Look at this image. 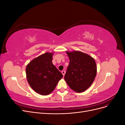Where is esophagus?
<instances>
[{
	"label": "esophagus",
	"mask_w": 125,
	"mask_h": 125,
	"mask_svg": "<svg viewBox=\"0 0 125 125\" xmlns=\"http://www.w3.org/2000/svg\"><path fill=\"white\" fill-rule=\"evenodd\" d=\"M62 74H63V76H64V75H65V74L66 71H65V70H62Z\"/></svg>",
	"instance_id": "34e87169"
}]
</instances>
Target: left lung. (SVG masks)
Returning <instances> with one entry per match:
<instances>
[{
	"label": "left lung",
	"instance_id": "obj_1",
	"mask_svg": "<svg viewBox=\"0 0 125 125\" xmlns=\"http://www.w3.org/2000/svg\"><path fill=\"white\" fill-rule=\"evenodd\" d=\"M70 62L65 80L74 91L81 93L91 85L96 77V62L91 56L80 51H67Z\"/></svg>",
	"mask_w": 125,
	"mask_h": 125
}]
</instances>
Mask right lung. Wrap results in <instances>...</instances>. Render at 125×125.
<instances>
[{"label":"right lung","mask_w":125,"mask_h":125,"mask_svg":"<svg viewBox=\"0 0 125 125\" xmlns=\"http://www.w3.org/2000/svg\"><path fill=\"white\" fill-rule=\"evenodd\" d=\"M54 52H45L31 60L26 67L30 86L36 93L47 95L52 93L63 75L52 64Z\"/></svg>","instance_id":"right-lung-1"}]
</instances>
